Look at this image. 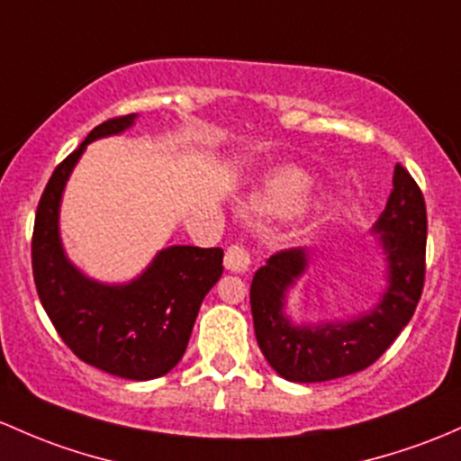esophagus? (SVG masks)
Segmentation results:
<instances>
[{
    "label": "esophagus",
    "instance_id": "34e87169",
    "mask_svg": "<svg viewBox=\"0 0 461 461\" xmlns=\"http://www.w3.org/2000/svg\"><path fill=\"white\" fill-rule=\"evenodd\" d=\"M224 266H226V270L237 272V275H244V272L249 270V266H250L249 250H246L244 246H240V244L230 246V249L226 250Z\"/></svg>",
    "mask_w": 461,
    "mask_h": 461
}]
</instances>
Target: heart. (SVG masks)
I'll return each mask as SVG.
<instances>
[{
    "instance_id": "heart-1",
    "label": "heart",
    "mask_w": 461,
    "mask_h": 461,
    "mask_svg": "<svg viewBox=\"0 0 461 461\" xmlns=\"http://www.w3.org/2000/svg\"><path fill=\"white\" fill-rule=\"evenodd\" d=\"M310 176L299 167H279L252 195V204L264 212H285L308 191Z\"/></svg>"
}]
</instances>
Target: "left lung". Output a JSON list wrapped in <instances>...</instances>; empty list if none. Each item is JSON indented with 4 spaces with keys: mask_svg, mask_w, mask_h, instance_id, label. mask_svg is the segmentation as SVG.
<instances>
[{
    "mask_svg": "<svg viewBox=\"0 0 461 461\" xmlns=\"http://www.w3.org/2000/svg\"><path fill=\"white\" fill-rule=\"evenodd\" d=\"M387 261V288L369 312L348 321L292 323L288 290L310 264L305 249L272 255L252 276L250 310L255 336L270 367L290 383H325L367 369L413 316L424 285L427 206L420 186L402 165L374 224Z\"/></svg>",
    "mask_w": 461,
    "mask_h": 461,
    "instance_id": "8db88e82",
    "label": "left lung"
}]
</instances>
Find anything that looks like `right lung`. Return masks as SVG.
<instances>
[{
	"label": "right lung",
	"instance_id": "1",
	"mask_svg": "<svg viewBox=\"0 0 461 461\" xmlns=\"http://www.w3.org/2000/svg\"><path fill=\"white\" fill-rule=\"evenodd\" d=\"M138 113L94 127L52 173L37 206L32 275L54 330L83 363L127 380L169 374L185 356L202 301L224 272L221 249L169 246L127 284H101L68 259L59 211L70 173L87 145L118 136Z\"/></svg>",
	"mask_w": 461,
	"mask_h": 461
}]
</instances>
